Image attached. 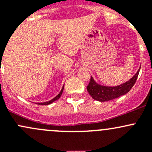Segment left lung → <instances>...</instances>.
Masks as SVG:
<instances>
[{"label": "left lung", "mask_w": 152, "mask_h": 152, "mask_svg": "<svg viewBox=\"0 0 152 152\" xmlns=\"http://www.w3.org/2000/svg\"><path fill=\"white\" fill-rule=\"evenodd\" d=\"M139 72L140 69L129 81L116 87H106L99 85L91 77L88 85L87 86V90L91 97L99 102H107L117 99L123 95L126 94L132 88L137 81Z\"/></svg>", "instance_id": "1"}]
</instances>
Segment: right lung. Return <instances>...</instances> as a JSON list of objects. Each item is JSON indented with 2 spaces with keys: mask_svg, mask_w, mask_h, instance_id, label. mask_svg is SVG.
<instances>
[{
  "mask_svg": "<svg viewBox=\"0 0 152 152\" xmlns=\"http://www.w3.org/2000/svg\"><path fill=\"white\" fill-rule=\"evenodd\" d=\"M63 89H64V86H63V87H62V90H61L60 93H59V94H58L57 96H56V97L54 98V99H52V100L49 101V102H44V103H37V104H39V105H48V104H50L53 103V102H55V101H56V100H57V99H59V98H60V96H62V92H63Z\"/></svg>",
  "mask_w": 152,
  "mask_h": 152,
  "instance_id": "right-lung-1",
  "label": "right lung"
}]
</instances>
